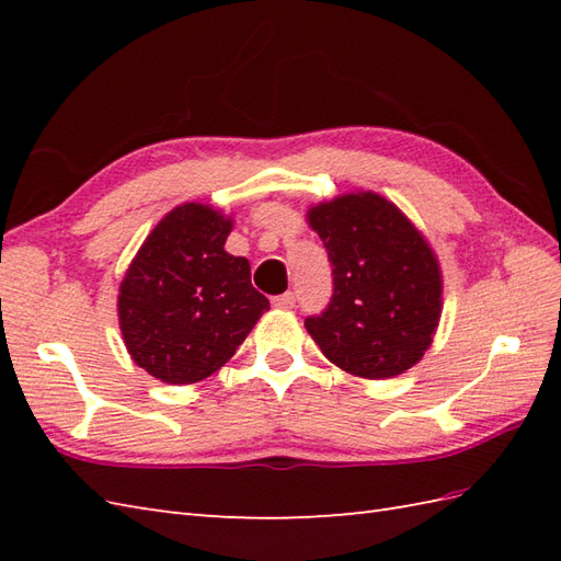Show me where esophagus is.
I'll use <instances>...</instances> for the list:
<instances>
[{
  "label": "esophagus",
  "instance_id": "esophagus-1",
  "mask_svg": "<svg viewBox=\"0 0 561 561\" xmlns=\"http://www.w3.org/2000/svg\"><path fill=\"white\" fill-rule=\"evenodd\" d=\"M294 304H296L294 294H282V296H274V299H272V306L282 308V311H289V308H294Z\"/></svg>",
  "mask_w": 561,
  "mask_h": 561
}]
</instances>
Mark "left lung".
<instances>
[{
    "instance_id": "8db88e82",
    "label": "left lung",
    "mask_w": 561,
    "mask_h": 561,
    "mask_svg": "<svg viewBox=\"0 0 561 561\" xmlns=\"http://www.w3.org/2000/svg\"><path fill=\"white\" fill-rule=\"evenodd\" d=\"M332 262V301L306 318L308 335L352 376H400L432 347L444 277L424 233L374 190H356L306 211Z\"/></svg>"
}]
</instances>
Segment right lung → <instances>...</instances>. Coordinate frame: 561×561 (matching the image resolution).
Instances as JSON below:
<instances>
[{"label":"right lung","mask_w":561,"mask_h":561,"mask_svg":"<svg viewBox=\"0 0 561 561\" xmlns=\"http://www.w3.org/2000/svg\"><path fill=\"white\" fill-rule=\"evenodd\" d=\"M233 217L183 202L153 226L117 291L127 354L171 386L205 380L231 359L270 301L250 262L226 253Z\"/></svg>","instance_id":"obj_1"}]
</instances>
